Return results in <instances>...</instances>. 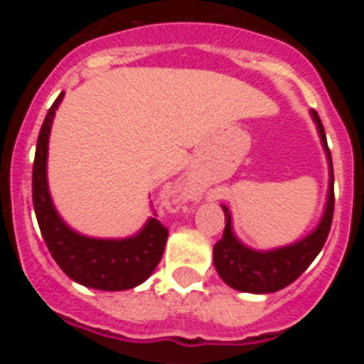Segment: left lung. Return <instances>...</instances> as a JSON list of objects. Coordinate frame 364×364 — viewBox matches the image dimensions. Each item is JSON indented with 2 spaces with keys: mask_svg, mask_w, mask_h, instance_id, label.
<instances>
[{
  "mask_svg": "<svg viewBox=\"0 0 364 364\" xmlns=\"http://www.w3.org/2000/svg\"><path fill=\"white\" fill-rule=\"evenodd\" d=\"M311 118L317 124L321 142H323L326 159L330 164V184H328V200L324 215L319 226L310 235L290 246L269 250V252H257L244 246L231 230V213L226 205H222L226 215V228L222 239L213 247V262L222 281L231 286L233 290L247 291V294H273L301 277V273L314 262L319 255L330 233L333 218V167L332 154L328 149L326 134H324L323 122L319 114L311 109Z\"/></svg>",
  "mask_w": 364,
  "mask_h": 364,
  "instance_id": "1",
  "label": "left lung"
}]
</instances>
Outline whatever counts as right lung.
<instances>
[{"mask_svg":"<svg viewBox=\"0 0 364 364\" xmlns=\"http://www.w3.org/2000/svg\"><path fill=\"white\" fill-rule=\"evenodd\" d=\"M63 92L50 105L36 144L32 167V204L43 240L56 264L73 281L105 291L131 290L142 284L162 259L167 228L151 217L146 226L127 239H92L70 230L58 215L47 186V153L54 114Z\"/></svg>","mask_w":364,"mask_h":364,"instance_id":"right-lung-1","label":"right lung"}]
</instances>
